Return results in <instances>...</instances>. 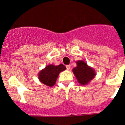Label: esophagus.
I'll use <instances>...</instances> for the list:
<instances>
[{"label": "esophagus", "instance_id": "34e87169", "mask_svg": "<svg viewBox=\"0 0 125 125\" xmlns=\"http://www.w3.org/2000/svg\"><path fill=\"white\" fill-rule=\"evenodd\" d=\"M66 68H67V69H68V70H69L71 68L70 65H66Z\"/></svg>", "mask_w": 125, "mask_h": 125}]
</instances>
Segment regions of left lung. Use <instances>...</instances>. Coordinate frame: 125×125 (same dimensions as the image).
I'll return each mask as SVG.
<instances>
[{"instance_id": "left-lung-1", "label": "left lung", "mask_w": 125, "mask_h": 125, "mask_svg": "<svg viewBox=\"0 0 125 125\" xmlns=\"http://www.w3.org/2000/svg\"><path fill=\"white\" fill-rule=\"evenodd\" d=\"M76 63L77 66L73 69V73L80 84L87 85L95 77V70L83 60L78 61Z\"/></svg>"}]
</instances>
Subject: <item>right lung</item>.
<instances>
[{
  "label": "right lung",
  "instance_id": "obj_1",
  "mask_svg": "<svg viewBox=\"0 0 125 125\" xmlns=\"http://www.w3.org/2000/svg\"><path fill=\"white\" fill-rule=\"evenodd\" d=\"M66 69V66L61 64L58 66L47 65L38 73L39 80L47 86L52 87L56 84L59 73Z\"/></svg>",
  "mask_w": 125,
  "mask_h": 125
}]
</instances>
